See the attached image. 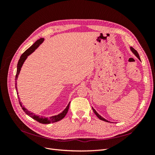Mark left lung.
<instances>
[{
  "mask_svg": "<svg viewBox=\"0 0 155 155\" xmlns=\"http://www.w3.org/2000/svg\"><path fill=\"white\" fill-rule=\"evenodd\" d=\"M130 51L133 52V54H134V55H135L136 57H137L139 59V60H140V57H139V53H138V52H137V51L135 50V49H134L133 47H130ZM92 108H93V107H92ZM93 112H94V114L97 115V117H98V118H99L100 120H103V121H105V122H108V123H109V121H108L107 120L105 119V118H104L103 117H102L101 116V115H100L99 114H98V113H97V112L96 110H95L94 108H93Z\"/></svg>",
  "mask_w": 155,
  "mask_h": 155,
  "instance_id": "obj_1",
  "label": "left lung"
}]
</instances>
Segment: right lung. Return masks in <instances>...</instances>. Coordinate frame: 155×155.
I'll return each instance as SVG.
<instances>
[{
	"mask_svg": "<svg viewBox=\"0 0 155 155\" xmlns=\"http://www.w3.org/2000/svg\"><path fill=\"white\" fill-rule=\"evenodd\" d=\"M45 41V38H41L40 39H38L37 41H36L35 43L32 45L31 47H29L27 51H26L24 53H23L21 56V57H20V59L18 60V64H17V70H16V77H15V87H16V93H17V96L18 98V101H19V103L20 105H21V107H22V110L25 111V113L27 114V115H28L29 117H31V118H33L35 120L38 121V123H42V124H49V123H56V122H58L59 120H62V118H63L65 115L67 114L68 110L69 108V105H70L71 102H69V103L68 104V105L64 108V110L62 112V113H59L57 115H54V116H52L50 117L49 118L48 117H40L38 116V115L35 114V113H32V112L29 111L27 108H25V106H23L22 103L20 101V98L18 96V89H17V78L18 77V74L20 73V72H21V68L22 67L23 64H24L25 61H26V59L27 58V57H28L29 55L31 54L32 52H33L36 49H37L39 46H40L43 41Z\"/></svg>",
	"mask_w": 155,
	"mask_h": 155,
	"instance_id": "add662e5",
	"label": "right lung"
}]
</instances>
